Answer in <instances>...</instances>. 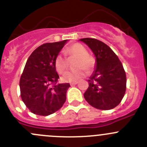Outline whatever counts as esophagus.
<instances>
[{
    "instance_id": "34e87169",
    "label": "esophagus",
    "mask_w": 147,
    "mask_h": 147,
    "mask_svg": "<svg viewBox=\"0 0 147 147\" xmlns=\"http://www.w3.org/2000/svg\"><path fill=\"white\" fill-rule=\"evenodd\" d=\"M78 84V82H71L70 83V85L71 86H74V85H75V84Z\"/></svg>"
}]
</instances>
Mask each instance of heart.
Masks as SVG:
<instances>
[{"label":"heart","mask_w":147,"mask_h":147,"mask_svg":"<svg viewBox=\"0 0 147 147\" xmlns=\"http://www.w3.org/2000/svg\"><path fill=\"white\" fill-rule=\"evenodd\" d=\"M66 53L69 58H77L75 63V67L77 69L66 72L63 76L65 82H76L84 78L87 75V71H91L94 67V61L90 56L88 51L82 45L75 43L68 47ZM55 67L57 72L60 74L64 73L67 69V60L62 54L57 55L55 60Z\"/></svg>","instance_id":"b5f03b06"}]
</instances>
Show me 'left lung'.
Wrapping results in <instances>:
<instances>
[{
	"instance_id": "8db88e82",
	"label": "left lung",
	"mask_w": 147,
	"mask_h": 147,
	"mask_svg": "<svg viewBox=\"0 0 147 147\" xmlns=\"http://www.w3.org/2000/svg\"><path fill=\"white\" fill-rule=\"evenodd\" d=\"M80 40L91 49L96 57L95 69L88 80L84 99L98 109H113L125 94L127 78L123 65L113 50L102 41L88 38Z\"/></svg>"
}]
</instances>
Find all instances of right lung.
I'll return each instance as SVG.
<instances>
[{"label": "right lung", "mask_w": 147, "mask_h": 147, "mask_svg": "<svg viewBox=\"0 0 147 147\" xmlns=\"http://www.w3.org/2000/svg\"><path fill=\"white\" fill-rule=\"evenodd\" d=\"M67 40L39 46L28 57L20 80V96L32 113L48 116L66 101L69 83L57 84L55 60Z\"/></svg>", "instance_id": "add662e5"}]
</instances>
